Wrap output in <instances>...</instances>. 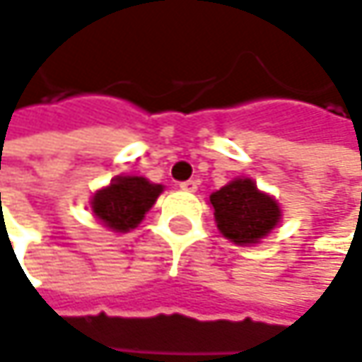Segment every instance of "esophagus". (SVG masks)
Masks as SVG:
<instances>
[{
    "mask_svg": "<svg viewBox=\"0 0 362 362\" xmlns=\"http://www.w3.org/2000/svg\"><path fill=\"white\" fill-rule=\"evenodd\" d=\"M179 187L183 191H197V181L195 179H189V181H181Z\"/></svg>",
    "mask_w": 362,
    "mask_h": 362,
    "instance_id": "esophagus-1",
    "label": "esophagus"
}]
</instances>
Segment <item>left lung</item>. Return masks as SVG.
Masks as SVG:
<instances>
[{"label": "left lung", "instance_id": "1", "mask_svg": "<svg viewBox=\"0 0 362 362\" xmlns=\"http://www.w3.org/2000/svg\"><path fill=\"white\" fill-rule=\"evenodd\" d=\"M218 230L236 244H255L277 226V202L250 179H236L209 195Z\"/></svg>", "mask_w": 362, "mask_h": 362}]
</instances>
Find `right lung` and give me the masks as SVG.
<instances>
[{
  "label": "right lung",
  "instance_id": "obj_1",
  "mask_svg": "<svg viewBox=\"0 0 362 362\" xmlns=\"http://www.w3.org/2000/svg\"><path fill=\"white\" fill-rule=\"evenodd\" d=\"M160 191L163 185H154L144 177H118L93 195L91 209L107 228L126 232L142 222Z\"/></svg>",
  "mask_w": 362,
  "mask_h": 362
}]
</instances>
